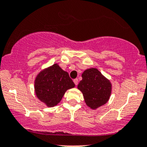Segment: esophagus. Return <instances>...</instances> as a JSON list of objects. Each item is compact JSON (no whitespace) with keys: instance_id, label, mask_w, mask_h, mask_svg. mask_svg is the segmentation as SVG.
Listing matches in <instances>:
<instances>
[{"instance_id":"esophagus-1","label":"esophagus","mask_w":147,"mask_h":147,"mask_svg":"<svg viewBox=\"0 0 147 147\" xmlns=\"http://www.w3.org/2000/svg\"><path fill=\"white\" fill-rule=\"evenodd\" d=\"M73 82H74V83H75V85L77 86V85H78V82H79V81H78V79H77V78H76V79L74 80Z\"/></svg>"}]
</instances>
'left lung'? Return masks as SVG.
<instances>
[{"label": "left lung", "mask_w": 147, "mask_h": 147, "mask_svg": "<svg viewBox=\"0 0 147 147\" xmlns=\"http://www.w3.org/2000/svg\"><path fill=\"white\" fill-rule=\"evenodd\" d=\"M82 78L78 88L82 92L87 106L95 109L106 104L112 92V84L109 80L97 68L86 69Z\"/></svg>", "instance_id": "left-lung-1"}]
</instances>
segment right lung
I'll list each match as a JSON object with an SVG mask.
<instances>
[{
  "label": "right lung",
  "mask_w": 147,
  "mask_h": 147,
  "mask_svg": "<svg viewBox=\"0 0 147 147\" xmlns=\"http://www.w3.org/2000/svg\"><path fill=\"white\" fill-rule=\"evenodd\" d=\"M75 87L69 74L54 64L41 71L35 80L37 97L47 107L57 105L67 90Z\"/></svg>",
  "instance_id": "1"
}]
</instances>
